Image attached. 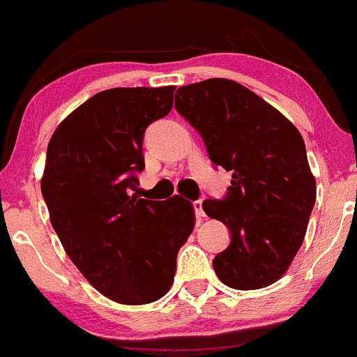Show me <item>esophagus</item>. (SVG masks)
<instances>
[{
    "label": "esophagus",
    "instance_id": "1",
    "mask_svg": "<svg viewBox=\"0 0 357 357\" xmlns=\"http://www.w3.org/2000/svg\"><path fill=\"white\" fill-rule=\"evenodd\" d=\"M192 208H194V215H196V220H203V217H204L203 201L201 199L192 201Z\"/></svg>",
    "mask_w": 357,
    "mask_h": 357
}]
</instances>
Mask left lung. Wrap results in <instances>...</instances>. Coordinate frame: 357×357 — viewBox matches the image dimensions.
<instances>
[{
	"label": "left lung",
	"mask_w": 357,
	"mask_h": 357,
	"mask_svg": "<svg viewBox=\"0 0 357 357\" xmlns=\"http://www.w3.org/2000/svg\"><path fill=\"white\" fill-rule=\"evenodd\" d=\"M175 109L201 135L215 168L232 172L220 199H204L231 243L213 259L236 290L276 283L297 255L316 203V180L294 123L236 81L211 77L177 90Z\"/></svg>",
	"instance_id": "obj_1"
}]
</instances>
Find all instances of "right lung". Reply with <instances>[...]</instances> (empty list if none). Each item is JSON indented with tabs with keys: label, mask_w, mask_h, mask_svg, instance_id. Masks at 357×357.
Masks as SVG:
<instances>
[{
	"label": "right lung",
	"mask_w": 357,
	"mask_h": 357,
	"mask_svg": "<svg viewBox=\"0 0 357 357\" xmlns=\"http://www.w3.org/2000/svg\"><path fill=\"white\" fill-rule=\"evenodd\" d=\"M175 86L112 88L55 130L41 192L63 250L91 287L126 305L161 298L194 229L192 204L137 197L144 135L174 107Z\"/></svg>",
	"instance_id": "obj_1"
}]
</instances>
